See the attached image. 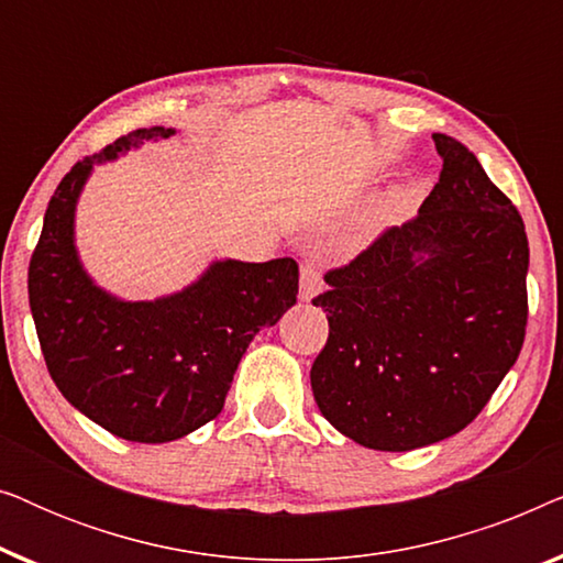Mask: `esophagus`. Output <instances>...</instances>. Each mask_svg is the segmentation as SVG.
I'll use <instances>...</instances> for the list:
<instances>
[{
  "label": "esophagus",
  "instance_id": "obj_1",
  "mask_svg": "<svg viewBox=\"0 0 563 563\" xmlns=\"http://www.w3.org/2000/svg\"><path fill=\"white\" fill-rule=\"evenodd\" d=\"M320 289H322V279L318 268H314V264H305L302 274H299V299H302V302H310V299L320 295Z\"/></svg>",
  "mask_w": 563,
  "mask_h": 563
}]
</instances>
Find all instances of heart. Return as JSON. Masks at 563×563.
I'll list each match as a JSON object with an SVG mask.
<instances>
[{"label":"heart","mask_w":563,"mask_h":563,"mask_svg":"<svg viewBox=\"0 0 563 563\" xmlns=\"http://www.w3.org/2000/svg\"><path fill=\"white\" fill-rule=\"evenodd\" d=\"M410 210V189L405 184H389L368 199L330 241V251L335 256H356L366 251L379 238L395 228Z\"/></svg>","instance_id":"b5f03b06"}]
</instances>
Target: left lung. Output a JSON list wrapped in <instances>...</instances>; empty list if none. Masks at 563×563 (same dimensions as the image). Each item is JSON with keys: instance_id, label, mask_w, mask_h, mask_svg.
<instances>
[{"instance_id": "1", "label": "left lung", "mask_w": 563, "mask_h": 563, "mask_svg": "<svg viewBox=\"0 0 563 563\" xmlns=\"http://www.w3.org/2000/svg\"><path fill=\"white\" fill-rule=\"evenodd\" d=\"M443 168L418 218L391 228L312 299L330 335L310 384L322 418L374 451L464 430L526 338L528 238L476 156L435 133Z\"/></svg>"}]
</instances>
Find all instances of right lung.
<instances>
[{
    "instance_id": "1",
    "label": "right lung",
    "mask_w": 563,
    "mask_h": 563,
    "mask_svg": "<svg viewBox=\"0 0 563 563\" xmlns=\"http://www.w3.org/2000/svg\"><path fill=\"white\" fill-rule=\"evenodd\" d=\"M176 135L141 128L60 179L30 261L27 295L45 364L68 402L112 435L168 443L218 418L261 328L297 302L291 258H214L195 282L156 299H122L91 279L76 249V205L99 164Z\"/></svg>"
}]
</instances>
